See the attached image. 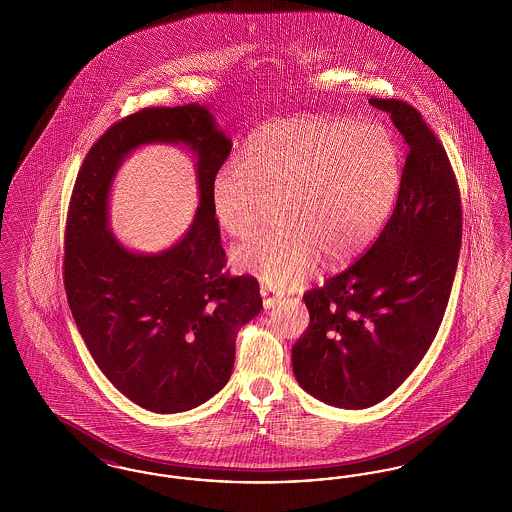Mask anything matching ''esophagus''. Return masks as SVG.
<instances>
[{
  "mask_svg": "<svg viewBox=\"0 0 512 512\" xmlns=\"http://www.w3.org/2000/svg\"><path fill=\"white\" fill-rule=\"evenodd\" d=\"M261 295H263V307H265V309H274V307L280 303V297L270 295V293H268L267 286H263V288H261Z\"/></svg>",
  "mask_w": 512,
  "mask_h": 512,
  "instance_id": "34e87169",
  "label": "esophagus"
}]
</instances>
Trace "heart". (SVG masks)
I'll use <instances>...</instances> for the list:
<instances>
[{
    "mask_svg": "<svg viewBox=\"0 0 512 512\" xmlns=\"http://www.w3.org/2000/svg\"><path fill=\"white\" fill-rule=\"evenodd\" d=\"M403 180V153L388 128L351 119H282L255 130L244 167L211 180L220 228L245 238L280 207L282 226L240 245L232 265L286 290L318 265L341 267L376 240Z\"/></svg>",
    "mask_w": 512,
    "mask_h": 512,
    "instance_id": "1",
    "label": "heart"
}]
</instances>
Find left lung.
Wrapping results in <instances>:
<instances>
[{
    "label": "left lung",
    "mask_w": 512,
    "mask_h": 512,
    "mask_svg": "<svg viewBox=\"0 0 512 512\" xmlns=\"http://www.w3.org/2000/svg\"><path fill=\"white\" fill-rule=\"evenodd\" d=\"M407 144L401 190L365 255L303 295L311 322L292 349L297 384L340 409H366L397 390L438 334L453 288L463 213L434 132L399 99H368Z\"/></svg>",
    "instance_id": "8db88e82"
}]
</instances>
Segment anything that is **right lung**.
Listing matches in <instances>:
<instances>
[{
  "label": "right lung",
  "mask_w": 512,
  "mask_h": 512,
  "mask_svg": "<svg viewBox=\"0 0 512 512\" xmlns=\"http://www.w3.org/2000/svg\"><path fill=\"white\" fill-rule=\"evenodd\" d=\"M153 143L195 155L198 209L180 241L142 254L108 228V201L121 163ZM230 149L207 105L151 107L113 124L76 176L65 236L69 307L99 370L151 413H184L217 395L234 368L238 330L263 309L255 278L222 270L211 180Z\"/></svg>",
  "instance_id": "right-lung-1"
}]
</instances>
